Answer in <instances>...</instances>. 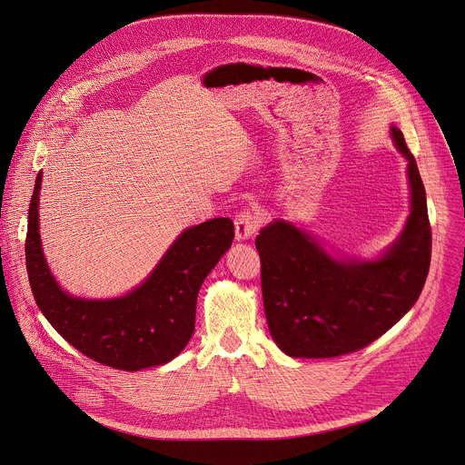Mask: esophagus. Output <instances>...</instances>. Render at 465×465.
Instances as JSON below:
<instances>
[{
    "instance_id": "obj_1",
    "label": "esophagus",
    "mask_w": 465,
    "mask_h": 465,
    "mask_svg": "<svg viewBox=\"0 0 465 465\" xmlns=\"http://www.w3.org/2000/svg\"><path fill=\"white\" fill-rule=\"evenodd\" d=\"M259 226H261V215L255 210L244 208L235 215V239L237 241L250 239L252 235H255Z\"/></svg>"
}]
</instances>
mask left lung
<instances>
[{"mask_svg": "<svg viewBox=\"0 0 465 465\" xmlns=\"http://www.w3.org/2000/svg\"><path fill=\"white\" fill-rule=\"evenodd\" d=\"M408 159L411 213L377 261L335 259L286 221L261 230V284L270 333L290 357L331 359L370 346L417 302L431 262L426 188L404 134L391 126Z\"/></svg>", "mask_w": 465, "mask_h": 465, "instance_id": "1", "label": "left lung"}]
</instances>
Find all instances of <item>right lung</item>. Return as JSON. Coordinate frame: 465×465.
Here are the masks:
<instances>
[{
  "mask_svg": "<svg viewBox=\"0 0 465 465\" xmlns=\"http://www.w3.org/2000/svg\"><path fill=\"white\" fill-rule=\"evenodd\" d=\"M39 188L41 172L28 208L25 259L46 321L83 355L114 370L139 371L175 359L193 335L199 288L232 246V219L217 217L184 230L134 292L88 301L64 293L48 270L39 239Z\"/></svg>",
  "mask_w": 465,
  "mask_h": 465,
  "instance_id": "1",
  "label": "right lung"
}]
</instances>
